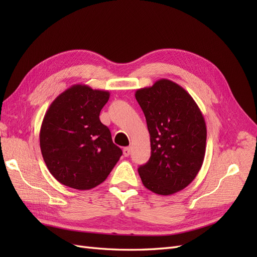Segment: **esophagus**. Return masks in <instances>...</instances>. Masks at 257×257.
Masks as SVG:
<instances>
[{"label":"esophagus","instance_id":"esophagus-1","mask_svg":"<svg viewBox=\"0 0 257 257\" xmlns=\"http://www.w3.org/2000/svg\"><path fill=\"white\" fill-rule=\"evenodd\" d=\"M131 154V148L130 147H125L123 149V155L124 157H128V155Z\"/></svg>","mask_w":257,"mask_h":257}]
</instances>
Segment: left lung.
<instances>
[{"label": "left lung", "instance_id": "1", "mask_svg": "<svg viewBox=\"0 0 257 257\" xmlns=\"http://www.w3.org/2000/svg\"><path fill=\"white\" fill-rule=\"evenodd\" d=\"M135 97L145 113L151 157L138 168L143 184L159 195L185 189L203 165L207 128L195 100L181 85L160 79L138 89Z\"/></svg>", "mask_w": 257, "mask_h": 257}]
</instances>
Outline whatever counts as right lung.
<instances>
[{
  "label": "right lung",
  "mask_w": 257,
  "mask_h": 257,
  "mask_svg": "<svg viewBox=\"0 0 257 257\" xmlns=\"http://www.w3.org/2000/svg\"><path fill=\"white\" fill-rule=\"evenodd\" d=\"M110 93L74 84L53 100L40 132L43 159L57 180L76 190H91L106 180L122 155L99 112Z\"/></svg>",
  "instance_id": "add662e5"
}]
</instances>
